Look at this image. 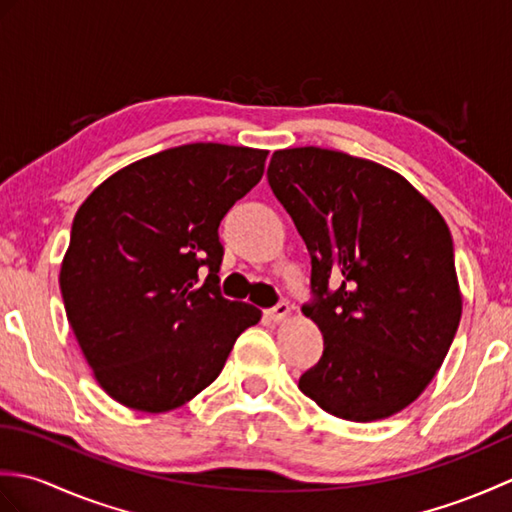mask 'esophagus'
Wrapping results in <instances>:
<instances>
[{
    "instance_id": "esophagus-1",
    "label": "esophagus",
    "mask_w": 512,
    "mask_h": 512,
    "mask_svg": "<svg viewBox=\"0 0 512 512\" xmlns=\"http://www.w3.org/2000/svg\"><path fill=\"white\" fill-rule=\"evenodd\" d=\"M266 314H268V317L273 319V321H284V319L288 317V314H290V306H288L286 301H279L277 306L270 308Z\"/></svg>"
}]
</instances>
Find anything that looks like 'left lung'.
<instances>
[{"instance_id": "1", "label": "left lung", "mask_w": 512, "mask_h": 512, "mask_svg": "<svg viewBox=\"0 0 512 512\" xmlns=\"http://www.w3.org/2000/svg\"><path fill=\"white\" fill-rule=\"evenodd\" d=\"M266 176L308 246L301 310L323 334L299 389L343 420L394 416L431 383L460 325L447 222L396 171L343 151L281 149Z\"/></svg>"}]
</instances>
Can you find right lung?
Listing matches in <instances>:
<instances>
[{
  "instance_id": "add662e5",
  "label": "right lung",
  "mask_w": 512,
  "mask_h": 512,
  "mask_svg": "<svg viewBox=\"0 0 512 512\" xmlns=\"http://www.w3.org/2000/svg\"><path fill=\"white\" fill-rule=\"evenodd\" d=\"M266 156L220 143L171 147L114 173L76 211L59 277L65 314L121 405H184L262 317L222 297L217 228L262 180Z\"/></svg>"
}]
</instances>
